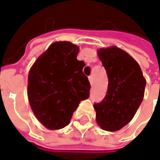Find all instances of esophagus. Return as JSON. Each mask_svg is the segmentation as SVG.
Masks as SVG:
<instances>
[{"label":"esophagus","instance_id":"34e87169","mask_svg":"<svg viewBox=\"0 0 160 160\" xmlns=\"http://www.w3.org/2000/svg\"><path fill=\"white\" fill-rule=\"evenodd\" d=\"M89 81H90V83H91V84H92V85L93 84V77L92 76H90V77H89Z\"/></svg>","mask_w":160,"mask_h":160}]
</instances>
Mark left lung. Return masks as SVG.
I'll return each mask as SVG.
<instances>
[{"mask_svg":"<svg viewBox=\"0 0 160 160\" xmlns=\"http://www.w3.org/2000/svg\"><path fill=\"white\" fill-rule=\"evenodd\" d=\"M107 70L108 88L102 102L94 104L96 122L107 131H117L134 117L144 96L146 80L137 61L117 47L98 50Z\"/></svg>","mask_w":160,"mask_h":160,"instance_id":"8db88e82","label":"left lung"}]
</instances>
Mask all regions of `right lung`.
Segmentation results:
<instances>
[{
    "mask_svg": "<svg viewBox=\"0 0 160 160\" xmlns=\"http://www.w3.org/2000/svg\"><path fill=\"white\" fill-rule=\"evenodd\" d=\"M78 52L79 48L71 42H53L29 71V103L48 129L67 126L79 103L89 98L91 84L82 73L85 63L77 59Z\"/></svg>",
    "mask_w": 160,
    "mask_h": 160,
    "instance_id": "add662e5",
    "label": "right lung"
}]
</instances>
